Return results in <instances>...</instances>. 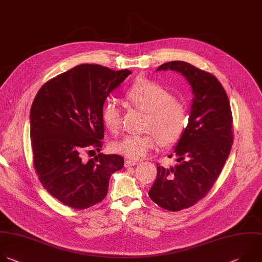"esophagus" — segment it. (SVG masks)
Returning a JSON list of instances; mask_svg holds the SVG:
<instances>
[{
	"label": "esophagus",
	"instance_id": "34e87169",
	"mask_svg": "<svg viewBox=\"0 0 262 262\" xmlns=\"http://www.w3.org/2000/svg\"><path fill=\"white\" fill-rule=\"evenodd\" d=\"M137 164H138V161H136V160H129V159H127V160H125V162H124V166H125V167L135 166V165H137Z\"/></svg>",
	"mask_w": 262,
	"mask_h": 262
}]
</instances>
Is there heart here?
I'll return each instance as SVG.
<instances>
[{"instance_id":"b5f03b06","label":"heart","mask_w":262,"mask_h":262,"mask_svg":"<svg viewBox=\"0 0 262 262\" xmlns=\"http://www.w3.org/2000/svg\"><path fill=\"white\" fill-rule=\"evenodd\" d=\"M126 102L136 109L147 113L145 135H128L116 141L113 151L130 159H141L157 143L169 146L177 143L188 124L185 106L176 101L165 86L149 79L133 84L125 93ZM102 120L106 128L117 134L121 129L122 114L117 104L109 100L102 110Z\"/></svg>"}]
</instances>
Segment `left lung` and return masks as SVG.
<instances>
[{
  "instance_id": "obj_1",
  "label": "left lung",
  "mask_w": 262,
  "mask_h": 262,
  "mask_svg": "<svg viewBox=\"0 0 262 262\" xmlns=\"http://www.w3.org/2000/svg\"><path fill=\"white\" fill-rule=\"evenodd\" d=\"M167 70L185 77L193 99L188 124L173 150L179 163L157 166L148 194L159 207L177 212L205 198L219 177L232 146V115L228 97L214 75L178 60L156 69Z\"/></svg>"
}]
</instances>
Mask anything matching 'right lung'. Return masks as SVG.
<instances>
[{
  "mask_svg": "<svg viewBox=\"0 0 262 262\" xmlns=\"http://www.w3.org/2000/svg\"><path fill=\"white\" fill-rule=\"evenodd\" d=\"M129 70L83 63L50 79L38 92L30 114L33 161L43 187L63 205L83 210L102 202L113 172L123 167L117 154L100 151L102 110Z\"/></svg>",
  "mask_w": 262,
  "mask_h": 262,
  "instance_id": "obj_1",
  "label": "right lung"
}]
</instances>
